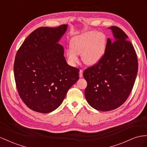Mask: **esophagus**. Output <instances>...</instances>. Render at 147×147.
Listing matches in <instances>:
<instances>
[{
  "instance_id": "esophagus-1",
  "label": "esophagus",
  "mask_w": 147,
  "mask_h": 147,
  "mask_svg": "<svg viewBox=\"0 0 147 147\" xmlns=\"http://www.w3.org/2000/svg\"><path fill=\"white\" fill-rule=\"evenodd\" d=\"M79 77H80V78H82L83 77V70L82 69H80V72H79Z\"/></svg>"
}]
</instances>
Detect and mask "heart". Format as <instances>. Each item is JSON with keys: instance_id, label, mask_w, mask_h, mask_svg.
<instances>
[{"instance_id": "b5f03b06", "label": "heart", "mask_w": 147, "mask_h": 147, "mask_svg": "<svg viewBox=\"0 0 147 147\" xmlns=\"http://www.w3.org/2000/svg\"><path fill=\"white\" fill-rule=\"evenodd\" d=\"M106 45V36L102 33L88 31L74 37L71 47L67 50V56L72 65L78 62V54H82V61L88 65L100 61L105 54Z\"/></svg>"}]
</instances>
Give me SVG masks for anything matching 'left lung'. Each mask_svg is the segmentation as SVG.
I'll list each match as a JSON object with an SVG mask.
<instances>
[{
    "label": "left lung",
    "instance_id": "8db88e82",
    "mask_svg": "<svg viewBox=\"0 0 147 147\" xmlns=\"http://www.w3.org/2000/svg\"><path fill=\"white\" fill-rule=\"evenodd\" d=\"M114 40L107 39L101 60L83 72L87 82L85 95L95 109L109 111L119 108L128 98L138 72L137 57L131 42L120 28H110Z\"/></svg>",
    "mask_w": 147,
    "mask_h": 147
}]
</instances>
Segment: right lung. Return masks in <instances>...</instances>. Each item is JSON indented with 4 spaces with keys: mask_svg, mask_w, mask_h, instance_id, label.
Here are the masks:
<instances>
[{
    "mask_svg": "<svg viewBox=\"0 0 147 147\" xmlns=\"http://www.w3.org/2000/svg\"><path fill=\"white\" fill-rule=\"evenodd\" d=\"M67 27L38 28L16 54V86L23 102L34 111L49 113L57 109L79 78L80 70L67 64L64 48L57 43Z\"/></svg>",
    "mask_w": 147,
    "mask_h": 147,
    "instance_id": "right-lung-1",
    "label": "right lung"
}]
</instances>
